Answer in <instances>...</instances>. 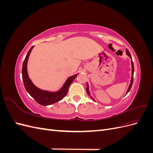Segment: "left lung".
I'll list each match as a JSON object with an SVG mask.
<instances>
[{
  "mask_svg": "<svg viewBox=\"0 0 153 153\" xmlns=\"http://www.w3.org/2000/svg\"><path fill=\"white\" fill-rule=\"evenodd\" d=\"M126 53L127 55H128V56L129 57V58H130V59H131V69H132V70H131V78L130 84H129V87H128V90H127V91H126V94H128V92H129V91H130L131 88V86H132V84H133V73H134V66H133V61H132L131 55L130 53H129V51H128L127 49H126ZM86 91H87V93L88 94V95H89V96H90V98H91L92 100H93V101H95V100L93 99V98H92V97L90 95L91 94H90V92H89V84H88V83L87 84V89H86Z\"/></svg>",
  "mask_w": 153,
  "mask_h": 153,
  "instance_id": "obj_1",
  "label": "left lung"
}]
</instances>
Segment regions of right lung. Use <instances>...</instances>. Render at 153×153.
I'll list each match as a JSON object with an SVG mask.
<instances>
[{
  "label": "right lung",
  "instance_id": "right-lung-1",
  "mask_svg": "<svg viewBox=\"0 0 153 153\" xmlns=\"http://www.w3.org/2000/svg\"><path fill=\"white\" fill-rule=\"evenodd\" d=\"M34 47V46L32 47L29 50L22 66V79L23 82H24L25 88L27 92L36 100L38 103L43 106H47L55 103L66 96L68 93L69 85L75 79L78 74L69 77L61 89L58 91L50 92L39 89L32 82L30 78L29 77L28 73H27V61H28L30 53Z\"/></svg>",
  "mask_w": 153,
  "mask_h": 153
}]
</instances>
